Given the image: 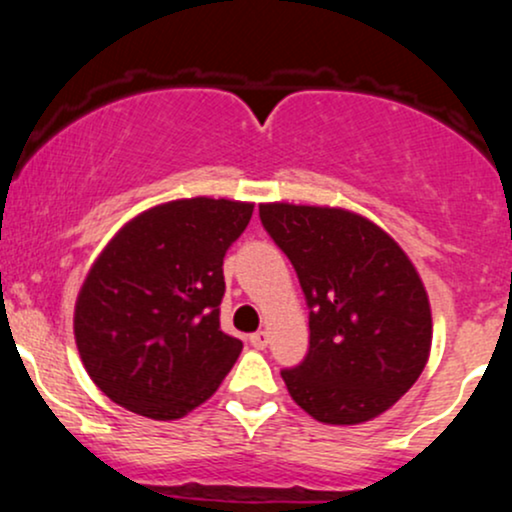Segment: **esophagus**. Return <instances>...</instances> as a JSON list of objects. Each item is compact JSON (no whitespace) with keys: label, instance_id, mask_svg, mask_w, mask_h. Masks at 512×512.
Returning <instances> with one entry per match:
<instances>
[{"label":"esophagus","instance_id":"1","mask_svg":"<svg viewBox=\"0 0 512 512\" xmlns=\"http://www.w3.org/2000/svg\"><path fill=\"white\" fill-rule=\"evenodd\" d=\"M267 342H269V334L264 332V330H260V332H255L250 337V344L255 346V349H264V346H267Z\"/></svg>","mask_w":512,"mask_h":512}]
</instances>
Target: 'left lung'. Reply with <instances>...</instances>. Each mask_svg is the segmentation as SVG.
<instances>
[{
  "mask_svg": "<svg viewBox=\"0 0 512 512\" xmlns=\"http://www.w3.org/2000/svg\"><path fill=\"white\" fill-rule=\"evenodd\" d=\"M264 231L296 269L310 349L281 370L289 395L322 424L375 419L419 380L431 305L419 272L380 226L354 211L260 204Z\"/></svg>",
  "mask_w": 512,
  "mask_h": 512,
  "instance_id": "1",
  "label": "left lung"
}]
</instances>
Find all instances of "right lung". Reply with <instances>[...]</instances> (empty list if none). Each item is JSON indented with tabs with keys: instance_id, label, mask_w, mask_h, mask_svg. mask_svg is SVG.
Masks as SVG:
<instances>
[{
	"instance_id": "obj_1",
	"label": "right lung",
	"mask_w": 512,
	"mask_h": 512,
	"mask_svg": "<svg viewBox=\"0 0 512 512\" xmlns=\"http://www.w3.org/2000/svg\"><path fill=\"white\" fill-rule=\"evenodd\" d=\"M250 202L192 197L134 216L93 262L74 310L86 373L115 404L180 419L219 390L243 342L221 330L223 257Z\"/></svg>"
}]
</instances>
